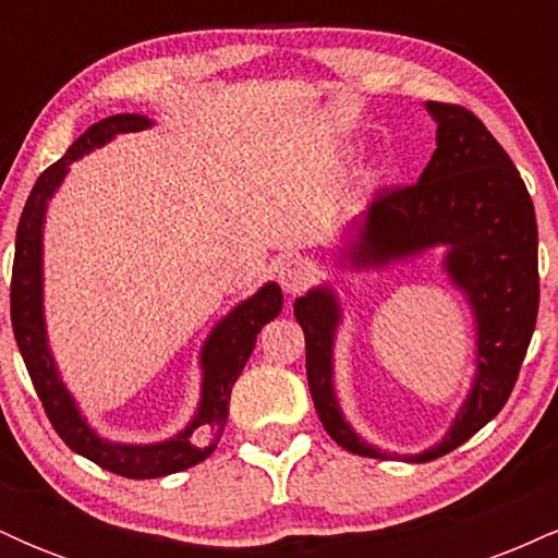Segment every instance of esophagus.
I'll return each mask as SVG.
<instances>
[{
  "mask_svg": "<svg viewBox=\"0 0 558 558\" xmlns=\"http://www.w3.org/2000/svg\"><path fill=\"white\" fill-rule=\"evenodd\" d=\"M278 280H280V286H283L286 293L296 296V293H301L306 286L312 283L310 262H304L299 257L283 259V262H280V267H278Z\"/></svg>",
  "mask_w": 558,
  "mask_h": 558,
  "instance_id": "obj_1",
  "label": "esophagus"
}]
</instances>
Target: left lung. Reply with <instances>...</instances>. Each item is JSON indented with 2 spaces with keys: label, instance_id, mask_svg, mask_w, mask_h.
<instances>
[{
  "label": "left lung",
  "instance_id": "obj_1",
  "mask_svg": "<svg viewBox=\"0 0 558 558\" xmlns=\"http://www.w3.org/2000/svg\"><path fill=\"white\" fill-rule=\"evenodd\" d=\"M427 110L438 120V149L417 183L377 191L349 252L354 265L367 267L446 243V270L464 288L477 317L470 399L451 433L407 462L444 457L501 412L520 377L541 304L535 207L520 170L475 112L446 101H427ZM293 315L304 330L306 380L323 427L356 457L388 459L345 425L332 393L336 296L315 288L296 299Z\"/></svg>",
  "mask_w": 558,
  "mask_h": 558
}]
</instances>
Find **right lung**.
<instances>
[{"label": "right lung", "instance_id": "right-lung-1", "mask_svg": "<svg viewBox=\"0 0 558 558\" xmlns=\"http://www.w3.org/2000/svg\"><path fill=\"white\" fill-rule=\"evenodd\" d=\"M149 118L144 114H112V118L99 120L88 128L83 136L73 141L68 155L54 162L38 175L34 189H31L28 202H25L21 222H17L15 235V262H12V283H10V317L12 332H15L17 349H21L25 367H28L31 383H34L38 399H41L44 412L65 444L81 457L92 459L101 470H110L114 475L149 480L165 477L172 472L189 470L215 451L217 438L228 422V403L233 383L239 380L243 364L252 356L257 332L265 328L270 319L280 315L283 306V293L275 283H267L259 293L235 306L230 315L213 330L202 354L204 383H202V407L198 414L181 435L172 440L155 446H123L101 440L86 420L81 417L65 386L57 377L52 354L47 349V330H44L41 312V226L44 209H47L49 196L54 194L57 185L65 178L68 165L78 159L94 146L110 141L114 133L141 131L149 128ZM209 424L216 430V440L209 447L198 449L190 444V433L196 426Z\"/></svg>", "mask_w": 558, "mask_h": 558}]
</instances>
